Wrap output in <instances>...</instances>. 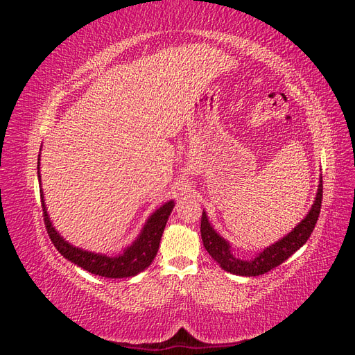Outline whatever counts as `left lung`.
<instances>
[{"label": "left lung", "instance_id": "obj_1", "mask_svg": "<svg viewBox=\"0 0 355 355\" xmlns=\"http://www.w3.org/2000/svg\"><path fill=\"white\" fill-rule=\"evenodd\" d=\"M321 198H323V180L320 178V184L317 189V196L314 204L311 206L306 216L300 220L296 227L290 231L283 239L275 241L274 244L265 247L252 259H239L231 252L230 241L225 240L222 235H219L211 227L206 211L202 210L201 216V239L202 244L206 247L209 254L216 261L222 270L228 271L231 274L244 275V277H256L262 275L272 268L283 263L288 259L296 250L302 247L306 240L309 239L311 232H313L315 223L318 220V214L321 209Z\"/></svg>", "mask_w": 355, "mask_h": 355}]
</instances>
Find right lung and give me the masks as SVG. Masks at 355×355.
<instances>
[{"label":"right lung","mask_w":355,"mask_h":355,"mask_svg":"<svg viewBox=\"0 0 355 355\" xmlns=\"http://www.w3.org/2000/svg\"><path fill=\"white\" fill-rule=\"evenodd\" d=\"M38 155V182L41 185V175H40V158ZM41 194V204H42V213H44V222L46 228L50 235V239L55 244L59 253L68 259L69 262L81 266L83 270L89 271L94 275H101L105 278H127L135 277L139 272L153 263L154 257L158 252L161 237L166 228L167 219L170 216L171 210L175 207V201L170 200L164 202L163 206L158 207L151 216L145 222L144 228L139 232L136 240L127 245L123 252L116 256H108L103 253H94L84 250L81 247H77L67 241L62 235L53 227V222L47 213V207L44 202V194H42V188L40 189Z\"/></svg>","instance_id":"obj_1"}]
</instances>
